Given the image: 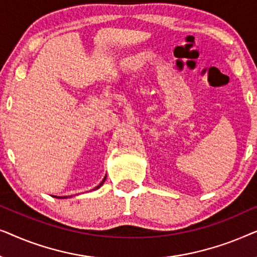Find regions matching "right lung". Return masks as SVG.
<instances>
[{"label": "right lung", "instance_id": "1", "mask_svg": "<svg viewBox=\"0 0 257 257\" xmlns=\"http://www.w3.org/2000/svg\"><path fill=\"white\" fill-rule=\"evenodd\" d=\"M104 181H105V178H104V180H103V181H101V182H100V184H99V185H98V186H97V187H96V188H94V189H98V188H99V187H100V186L104 184ZM55 198H57V196H55ZM64 198H66V196H64Z\"/></svg>", "mask_w": 257, "mask_h": 257}]
</instances>
